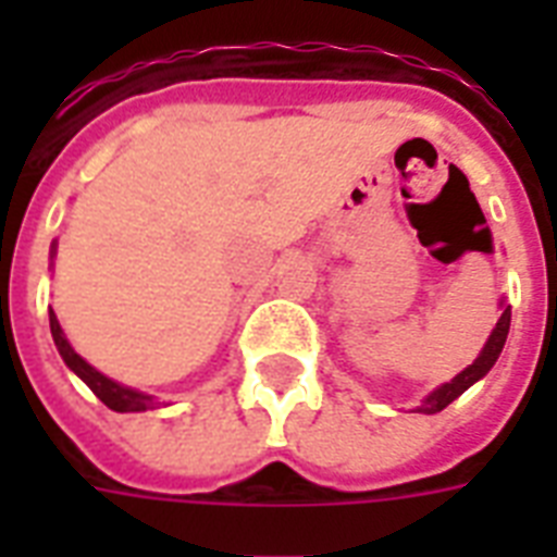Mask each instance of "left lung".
Masks as SVG:
<instances>
[{
  "mask_svg": "<svg viewBox=\"0 0 557 557\" xmlns=\"http://www.w3.org/2000/svg\"><path fill=\"white\" fill-rule=\"evenodd\" d=\"M509 323H511V306L506 304V300H500V318H497V323H494L492 335H488V341H485L483 349H480V356L474 358V364H468L466 370L457 372L454 379L440 384L433 393H428L422 405L416 407V410H419V413H440V410H445L450 401H457V398L471 387V384H476V381L483 379L485 372L494 367V361L500 358L506 335H509Z\"/></svg>",
  "mask_w": 557,
  "mask_h": 557,
  "instance_id": "1",
  "label": "left lung"
}]
</instances>
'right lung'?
<instances>
[{"mask_svg": "<svg viewBox=\"0 0 557 557\" xmlns=\"http://www.w3.org/2000/svg\"><path fill=\"white\" fill-rule=\"evenodd\" d=\"M54 253L57 243H51V260H54ZM48 323H51V338H54V347L57 352H60V358L65 361V367H69V370H72L74 375H77V379H81L83 384L109 407V410H115V413H144V410H152V407L159 405L156 396L141 393V389L135 387H126V384H121V381L115 379H109V375H103L100 370H95L86 358L77 356L72 344H69V338H65L63 326L57 321L54 309H48Z\"/></svg>", "mask_w": 557, "mask_h": 557, "instance_id": "obj_1", "label": "right lung"}]
</instances>
